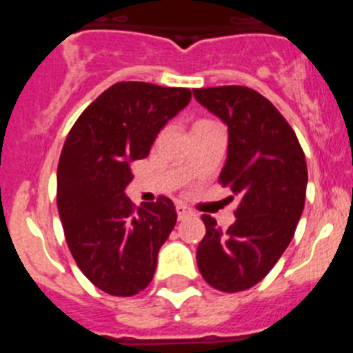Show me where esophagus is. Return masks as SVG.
<instances>
[{
  "label": "esophagus",
  "instance_id": "1",
  "mask_svg": "<svg viewBox=\"0 0 353 353\" xmlns=\"http://www.w3.org/2000/svg\"><path fill=\"white\" fill-rule=\"evenodd\" d=\"M191 214H192V212L189 210L187 207H183V205H176V215H179V221L185 219V217H189Z\"/></svg>",
  "mask_w": 353,
  "mask_h": 353
}]
</instances>
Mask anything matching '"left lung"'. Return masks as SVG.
<instances>
[{
  "label": "left lung",
  "instance_id": "1",
  "mask_svg": "<svg viewBox=\"0 0 353 353\" xmlns=\"http://www.w3.org/2000/svg\"><path fill=\"white\" fill-rule=\"evenodd\" d=\"M228 125V157L219 183L239 196L228 230L203 215L198 269L221 292H242L272 270L304 210L307 166L297 136L269 99L245 86L192 90Z\"/></svg>",
  "mask_w": 353,
  "mask_h": 353
}]
</instances>
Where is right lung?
Segmentation results:
<instances>
[{
	"instance_id": "1",
	"label": "right lung",
	"mask_w": 353,
	"mask_h": 353,
	"mask_svg": "<svg viewBox=\"0 0 353 353\" xmlns=\"http://www.w3.org/2000/svg\"><path fill=\"white\" fill-rule=\"evenodd\" d=\"M189 88L141 81L109 86L84 109L58 162V212L81 272L102 292L130 297L150 285L161 245L176 223L170 198L136 205L125 196L130 166L145 159Z\"/></svg>"
}]
</instances>
